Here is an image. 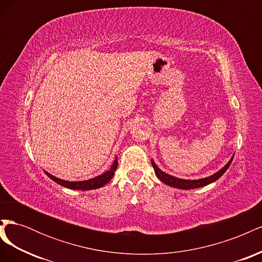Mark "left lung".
Segmentation results:
<instances>
[{
	"instance_id": "1",
	"label": "left lung",
	"mask_w": 262,
	"mask_h": 262,
	"mask_svg": "<svg viewBox=\"0 0 262 262\" xmlns=\"http://www.w3.org/2000/svg\"><path fill=\"white\" fill-rule=\"evenodd\" d=\"M233 157L234 156H232L231 160H229L227 162V164L224 166V167H222L219 171H216L215 173H213V175H211L209 177L201 178V179H181V178H178V177H175V176H171V175H169V173H166L165 171H163V170L158 168V166L155 164V162L153 160H150V162H152V166L154 168L156 177L160 179L161 181H163L164 184H166L167 186H170V187H173V188H178V189H182V190H189V189H196V188L208 186V185L212 184V182L217 180L228 169L229 165L232 164Z\"/></svg>"
}]
</instances>
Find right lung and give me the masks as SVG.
I'll use <instances>...</instances> for the list:
<instances>
[{"instance_id": "obj_1", "label": "right lung", "mask_w": 262, "mask_h": 262, "mask_svg": "<svg viewBox=\"0 0 262 262\" xmlns=\"http://www.w3.org/2000/svg\"><path fill=\"white\" fill-rule=\"evenodd\" d=\"M118 167V161H117V157L115 162L113 163L112 167H110L108 170H106L105 172H102L101 175L96 176L94 178L91 179H87V180H80V181H69V180H63L60 179L58 177H55L51 173H49L48 171H45V173L47 176H48L51 180H53L54 182H57L60 186H63L66 188L69 189H73V190H93V189H97L100 188L102 186H105L107 182H109L112 180V178L115 175V171Z\"/></svg>"}]
</instances>
